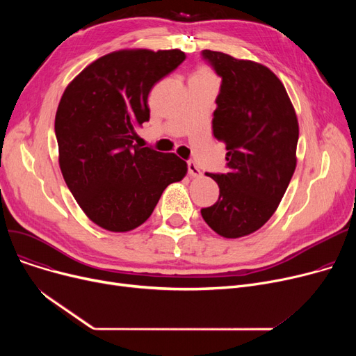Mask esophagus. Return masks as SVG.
<instances>
[{"label":"esophagus","mask_w":356,"mask_h":356,"mask_svg":"<svg viewBox=\"0 0 356 356\" xmlns=\"http://www.w3.org/2000/svg\"><path fill=\"white\" fill-rule=\"evenodd\" d=\"M188 168H189L191 177H200V176H202L200 168L196 165L195 161H189V163H188Z\"/></svg>","instance_id":"obj_1"}]
</instances>
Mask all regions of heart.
<instances>
[{
  "label": "heart",
  "mask_w": 356,
  "mask_h": 356,
  "mask_svg": "<svg viewBox=\"0 0 356 356\" xmlns=\"http://www.w3.org/2000/svg\"><path fill=\"white\" fill-rule=\"evenodd\" d=\"M195 74H203V76H212V73L209 72L208 67H199V69L195 72Z\"/></svg>",
  "instance_id": "heart-1"
}]
</instances>
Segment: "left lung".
Segmentation results:
<instances>
[{"mask_svg": "<svg viewBox=\"0 0 356 356\" xmlns=\"http://www.w3.org/2000/svg\"><path fill=\"white\" fill-rule=\"evenodd\" d=\"M222 78L212 129L227 145L228 173L212 175L219 186L213 207L200 211L223 238L258 231L274 215L296 170L298 121L287 90L267 66L203 50Z\"/></svg>", "mask_w": 356, "mask_h": 356, "instance_id": "obj_1", "label": "left lung"}]
</instances>
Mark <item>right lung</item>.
<instances>
[{"instance_id": "1", "label": "right lung", "mask_w": 356, "mask_h": 356, "mask_svg": "<svg viewBox=\"0 0 356 356\" xmlns=\"http://www.w3.org/2000/svg\"><path fill=\"white\" fill-rule=\"evenodd\" d=\"M184 59L179 49L117 50L63 92L54 118L60 170L85 215L106 231L143 225L167 186L188 173L175 153L134 144L149 118V90Z\"/></svg>"}]
</instances>
